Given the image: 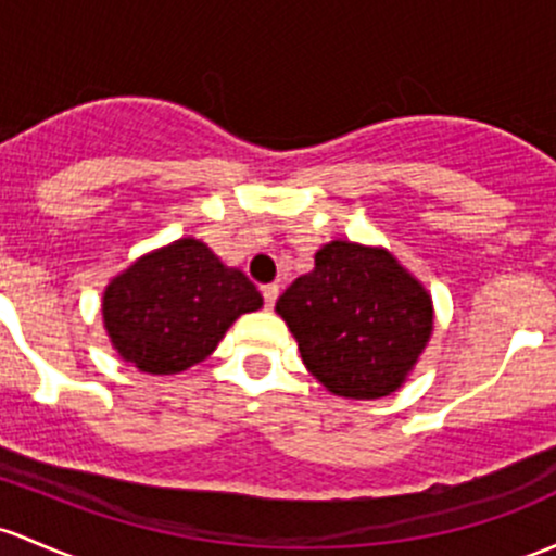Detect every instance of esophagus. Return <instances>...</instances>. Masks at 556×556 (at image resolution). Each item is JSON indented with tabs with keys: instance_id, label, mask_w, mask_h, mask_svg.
Instances as JSON below:
<instances>
[{
	"instance_id": "1",
	"label": "esophagus",
	"mask_w": 556,
	"mask_h": 556,
	"mask_svg": "<svg viewBox=\"0 0 556 556\" xmlns=\"http://www.w3.org/2000/svg\"><path fill=\"white\" fill-rule=\"evenodd\" d=\"M261 293H263V303H266V308H274V303H277L279 298V285H263Z\"/></svg>"
}]
</instances>
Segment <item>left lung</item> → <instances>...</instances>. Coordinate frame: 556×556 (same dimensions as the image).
Wrapping results in <instances>:
<instances>
[{
    "label": "left lung",
    "mask_w": 556,
    "mask_h": 556,
    "mask_svg": "<svg viewBox=\"0 0 556 556\" xmlns=\"http://www.w3.org/2000/svg\"><path fill=\"white\" fill-rule=\"evenodd\" d=\"M306 370L346 400H378L405 383L434 330L424 285L389 250L323 244L314 268L277 301Z\"/></svg>",
    "instance_id": "obj_1"
}]
</instances>
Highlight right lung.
<instances>
[{"label": "right lung", "mask_w": 556, "mask_h": 556, "mask_svg": "<svg viewBox=\"0 0 556 556\" xmlns=\"http://www.w3.org/2000/svg\"><path fill=\"white\" fill-rule=\"evenodd\" d=\"M103 327L125 362L175 376L207 359L242 314L263 298L239 268L194 237L146 253L103 290Z\"/></svg>", "instance_id": "obj_1"}]
</instances>
